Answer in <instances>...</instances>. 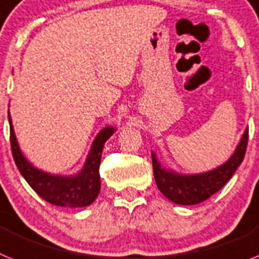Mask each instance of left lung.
Listing matches in <instances>:
<instances>
[{
  "label": "left lung",
  "mask_w": 259,
  "mask_h": 259,
  "mask_svg": "<svg viewBox=\"0 0 259 259\" xmlns=\"http://www.w3.org/2000/svg\"><path fill=\"white\" fill-rule=\"evenodd\" d=\"M249 128L245 130L236 151L230 159L214 169L197 175H181L161 166L152 152L153 176L160 192L175 204L196 205L205 201L211 194L219 192L232 179L237 168L242 163L247 147Z\"/></svg>",
  "instance_id": "1"
}]
</instances>
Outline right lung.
Returning a JSON list of instances; mask_svg holds the SVG:
<instances>
[{
  "mask_svg": "<svg viewBox=\"0 0 259 259\" xmlns=\"http://www.w3.org/2000/svg\"><path fill=\"white\" fill-rule=\"evenodd\" d=\"M8 116L10 124V145H12L13 159L16 161L17 168L23 179L37 192L38 196L50 204L65 206V208H82L93 204L100 192L99 165L102 151L104 143L115 132V128L106 127L96 135L87 155L86 163L76 175L59 176L38 169L23 156L14 134L12 117L10 115Z\"/></svg>",
  "mask_w": 259,
  "mask_h": 259,
  "instance_id": "1",
  "label": "right lung"
}]
</instances>
